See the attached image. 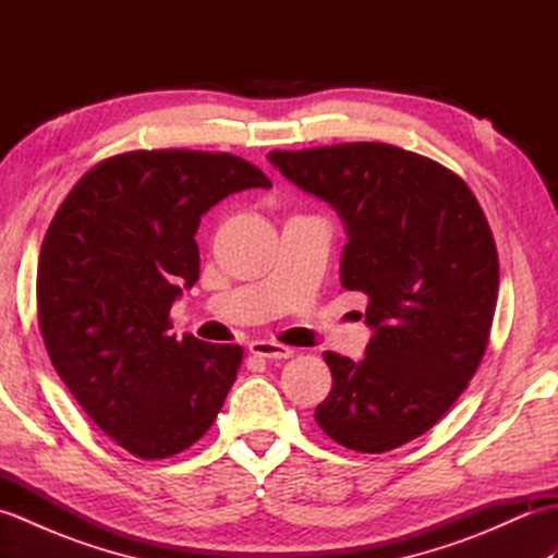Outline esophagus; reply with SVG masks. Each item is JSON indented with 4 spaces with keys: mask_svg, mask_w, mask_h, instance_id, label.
I'll use <instances>...</instances> for the list:
<instances>
[{
    "mask_svg": "<svg viewBox=\"0 0 558 558\" xmlns=\"http://www.w3.org/2000/svg\"><path fill=\"white\" fill-rule=\"evenodd\" d=\"M248 352L256 354V357H264V360H290L292 357V350L280 345V342H270V340H254L252 345H248Z\"/></svg>",
    "mask_w": 558,
    "mask_h": 558,
    "instance_id": "34e87169",
    "label": "esophagus"
}]
</instances>
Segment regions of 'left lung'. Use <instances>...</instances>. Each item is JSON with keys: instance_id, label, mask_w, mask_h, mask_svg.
Masks as SVG:
<instances>
[{"instance_id": "8db88e82", "label": "left lung", "mask_w": 558, "mask_h": 558, "mask_svg": "<svg viewBox=\"0 0 558 558\" xmlns=\"http://www.w3.org/2000/svg\"><path fill=\"white\" fill-rule=\"evenodd\" d=\"M268 160L345 222L340 282L369 298L364 360L324 352L333 388L322 429L386 453L429 432L487 350L499 294L489 222L458 174L388 144L272 150Z\"/></svg>"}]
</instances>
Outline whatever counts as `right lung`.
I'll list each match as a JSON object with an SVG mask.
<instances>
[{
    "instance_id": "1",
    "label": "right lung",
    "mask_w": 558,
    "mask_h": 558,
    "mask_svg": "<svg viewBox=\"0 0 558 558\" xmlns=\"http://www.w3.org/2000/svg\"><path fill=\"white\" fill-rule=\"evenodd\" d=\"M270 189L230 153L134 150L88 170L59 206L38 264V324L59 378L100 429L146 460L216 422L240 345L177 340L170 310L198 280L201 216Z\"/></svg>"
}]
</instances>
